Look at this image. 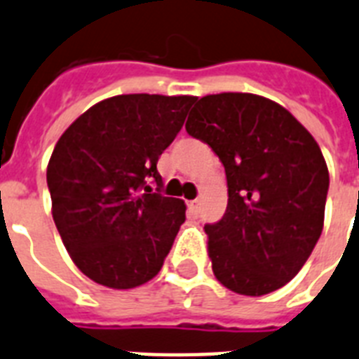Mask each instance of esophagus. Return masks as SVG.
<instances>
[{
  "instance_id": "esophagus-1",
  "label": "esophagus",
  "mask_w": 359,
  "mask_h": 359,
  "mask_svg": "<svg viewBox=\"0 0 359 359\" xmlns=\"http://www.w3.org/2000/svg\"><path fill=\"white\" fill-rule=\"evenodd\" d=\"M189 209H191L192 212H198V211H200V200L189 201Z\"/></svg>"
}]
</instances>
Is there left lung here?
Returning a JSON list of instances; mask_svg holds the SVG:
<instances>
[{
    "label": "left lung",
    "instance_id": "8db88e82",
    "mask_svg": "<svg viewBox=\"0 0 359 359\" xmlns=\"http://www.w3.org/2000/svg\"><path fill=\"white\" fill-rule=\"evenodd\" d=\"M185 130L226 168V215L205 226L215 277L251 297L283 288L321 236L328 168L319 144L288 109L253 93L201 97Z\"/></svg>",
    "mask_w": 359,
    "mask_h": 359
}]
</instances>
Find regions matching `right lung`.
<instances>
[{
	"instance_id": "right-lung-1",
	"label": "right lung",
	"mask_w": 359,
	"mask_h": 359,
	"mask_svg": "<svg viewBox=\"0 0 359 359\" xmlns=\"http://www.w3.org/2000/svg\"><path fill=\"white\" fill-rule=\"evenodd\" d=\"M194 100L109 97L58 139L47 165L53 220L76 268L97 284L130 290L159 273L187 207L161 194L158 159Z\"/></svg>"
}]
</instances>
